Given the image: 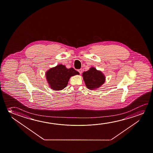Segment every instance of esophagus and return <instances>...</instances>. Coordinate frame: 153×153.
<instances>
[{"mask_svg": "<svg viewBox=\"0 0 153 153\" xmlns=\"http://www.w3.org/2000/svg\"><path fill=\"white\" fill-rule=\"evenodd\" d=\"M78 72L79 73V74H81L82 73V69H78Z\"/></svg>", "mask_w": 153, "mask_h": 153, "instance_id": "esophagus-1", "label": "esophagus"}]
</instances>
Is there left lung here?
Listing matches in <instances>:
<instances>
[{"label": "left lung", "instance_id": "obj_1", "mask_svg": "<svg viewBox=\"0 0 153 153\" xmlns=\"http://www.w3.org/2000/svg\"><path fill=\"white\" fill-rule=\"evenodd\" d=\"M82 76L85 85L88 89H94L100 87L105 82L103 74L93 67L84 72Z\"/></svg>", "mask_w": 153, "mask_h": 153}]
</instances>
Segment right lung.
<instances>
[{
    "label": "right lung",
    "instance_id": "right-lung-1",
    "mask_svg": "<svg viewBox=\"0 0 153 153\" xmlns=\"http://www.w3.org/2000/svg\"><path fill=\"white\" fill-rule=\"evenodd\" d=\"M78 74L73 68L67 69L65 66L59 65L48 71L46 78L52 89L58 91L67 86L71 77Z\"/></svg>",
    "mask_w": 153,
    "mask_h": 153
}]
</instances>
